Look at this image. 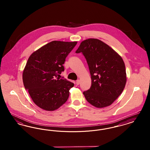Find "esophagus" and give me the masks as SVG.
I'll use <instances>...</instances> for the list:
<instances>
[{"instance_id": "obj_1", "label": "esophagus", "mask_w": 150, "mask_h": 150, "mask_svg": "<svg viewBox=\"0 0 150 150\" xmlns=\"http://www.w3.org/2000/svg\"><path fill=\"white\" fill-rule=\"evenodd\" d=\"M76 84L77 85H79V84H80V80H76Z\"/></svg>"}]
</instances>
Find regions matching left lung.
I'll use <instances>...</instances> for the list:
<instances>
[{
    "mask_svg": "<svg viewBox=\"0 0 150 150\" xmlns=\"http://www.w3.org/2000/svg\"><path fill=\"white\" fill-rule=\"evenodd\" d=\"M80 52L86 58L92 79L90 89L83 92L86 100L97 108L111 105L121 94L127 82L122 58L97 39L83 41L76 51Z\"/></svg>",
    "mask_w": 150,
    "mask_h": 150,
    "instance_id": "obj_1",
    "label": "left lung"
}]
</instances>
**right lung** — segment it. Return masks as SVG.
Segmentation results:
<instances>
[{"mask_svg":"<svg viewBox=\"0 0 150 150\" xmlns=\"http://www.w3.org/2000/svg\"><path fill=\"white\" fill-rule=\"evenodd\" d=\"M76 44L52 41L29 57L22 74L23 85L34 102L44 110H56L68 100L74 84L57 75L64 71L65 59Z\"/></svg>","mask_w":150,"mask_h":150,"instance_id":"obj_1","label":"right lung"}]
</instances>
